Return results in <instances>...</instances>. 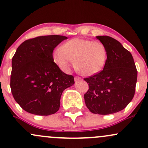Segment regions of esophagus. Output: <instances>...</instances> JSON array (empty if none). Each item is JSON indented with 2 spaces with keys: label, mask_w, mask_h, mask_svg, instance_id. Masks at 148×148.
<instances>
[{
  "label": "esophagus",
  "mask_w": 148,
  "mask_h": 148,
  "mask_svg": "<svg viewBox=\"0 0 148 148\" xmlns=\"http://www.w3.org/2000/svg\"><path fill=\"white\" fill-rule=\"evenodd\" d=\"M81 78L79 77V76H75V77H74V81H75V82L81 81Z\"/></svg>",
  "instance_id": "obj_1"
}]
</instances>
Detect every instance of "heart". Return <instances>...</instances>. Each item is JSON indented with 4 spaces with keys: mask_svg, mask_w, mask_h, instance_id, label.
Listing matches in <instances>:
<instances>
[{
    "mask_svg": "<svg viewBox=\"0 0 148 148\" xmlns=\"http://www.w3.org/2000/svg\"><path fill=\"white\" fill-rule=\"evenodd\" d=\"M108 52L101 42L73 38L54 51L53 58L61 70L67 72L74 60L82 75L90 76L101 72L106 63Z\"/></svg>",
    "mask_w": 148,
    "mask_h": 148,
    "instance_id": "heart-1",
    "label": "heart"
}]
</instances>
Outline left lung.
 Returning <instances> with one entry per match:
<instances>
[{
	"label": "left lung",
	"mask_w": 148,
	"mask_h": 148,
	"mask_svg": "<svg viewBox=\"0 0 148 148\" xmlns=\"http://www.w3.org/2000/svg\"><path fill=\"white\" fill-rule=\"evenodd\" d=\"M96 37L106 47L108 58L102 71L84 79L89 86L85 102L92 113L112 114L123 110L133 99L136 67L131 53L118 40L109 36Z\"/></svg>",
	"instance_id": "8db88e82"
}]
</instances>
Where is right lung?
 Wrapping results in <instances>:
<instances>
[{"label":"right lung","instance_id":"add662e5","mask_svg":"<svg viewBox=\"0 0 148 148\" xmlns=\"http://www.w3.org/2000/svg\"><path fill=\"white\" fill-rule=\"evenodd\" d=\"M62 35H46L25 40L12 60L10 88L15 101L25 111L37 115L56 113L66 88L74 85V76L60 70L53 51Z\"/></svg>","mask_w":148,"mask_h":148}]
</instances>
